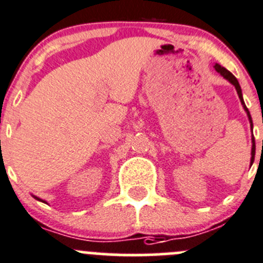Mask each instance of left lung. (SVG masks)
Instances as JSON below:
<instances>
[{"mask_svg":"<svg viewBox=\"0 0 263 263\" xmlns=\"http://www.w3.org/2000/svg\"><path fill=\"white\" fill-rule=\"evenodd\" d=\"M215 69L217 70V72L220 73V74L222 76L223 78H226V80H228L229 82L231 83V85L235 86L236 92H238L239 99H240V101H241V105H243L244 110L247 111V116H248L249 122H251V127H252V128H253V122H252L251 113H249L248 108H247L246 104H244L243 95H241V88H240V85H239V82H238V80H236V78H235V76H233V73H230V72H229L228 69H225V68H223V67H221L220 64H216V65H215ZM252 142H253V145H252V159H251V163H253V160H254V154H256V142H254V137H252Z\"/></svg>","mask_w":263,"mask_h":263,"instance_id":"8db88e82","label":"left lung"}]
</instances>
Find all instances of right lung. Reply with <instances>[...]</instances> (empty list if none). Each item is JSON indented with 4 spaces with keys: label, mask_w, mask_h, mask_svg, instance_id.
Instances as JSON below:
<instances>
[{
    "label": "right lung",
    "mask_w": 263,
    "mask_h": 263,
    "mask_svg": "<svg viewBox=\"0 0 263 263\" xmlns=\"http://www.w3.org/2000/svg\"><path fill=\"white\" fill-rule=\"evenodd\" d=\"M33 196H34V195H33ZM34 198H35V199H37V200H40V202H43V203H46V202H45V200L40 199V198H37V196H34Z\"/></svg>",
    "instance_id": "obj_1"
}]
</instances>
